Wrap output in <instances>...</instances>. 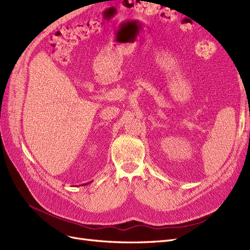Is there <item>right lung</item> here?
<instances>
[{"mask_svg": "<svg viewBox=\"0 0 250 250\" xmlns=\"http://www.w3.org/2000/svg\"><path fill=\"white\" fill-rule=\"evenodd\" d=\"M85 185H86V184H85ZM85 185H82V186H85Z\"/></svg>", "mask_w": 250, "mask_h": 250, "instance_id": "right-lung-1", "label": "right lung"}]
</instances>
